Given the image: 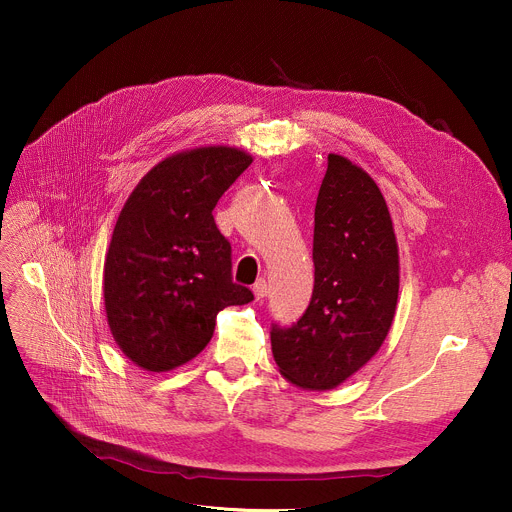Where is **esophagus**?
Segmentation results:
<instances>
[{
	"mask_svg": "<svg viewBox=\"0 0 512 512\" xmlns=\"http://www.w3.org/2000/svg\"><path fill=\"white\" fill-rule=\"evenodd\" d=\"M253 292H255V299H257V301H259V299H265L267 292H270V286H267V282L261 278V280H257V282L253 284Z\"/></svg>",
	"mask_w": 512,
	"mask_h": 512,
	"instance_id": "34e87169",
	"label": "esophagus"
}]
</instances>
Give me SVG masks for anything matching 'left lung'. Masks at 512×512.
<instances>
[{
	"instance_id": "left-lung-1",
	"label": "left lung",
	"mask_w": 512,
	"mask_h": 512,
	"mask_svg": "<svg viewBox=\"0 0 512 512\" xmlns=\"http://www.w3.org/2000/svg\"><path fill=\"white\" fill-rule=\"evenodd\" d=\"M313 263L309 307L292 326L272 324V353L294 386L330 390L380 351L398 299L388 205L367 172L334 153L315 203Z\"/></svg>"
}]
</instances>
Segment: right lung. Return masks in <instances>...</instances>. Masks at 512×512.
Segmentation results:
<instances>
[{
	"label": "right lung",
	"instance_id": "1",
	"mask_svg": "<svg viewBox=\"0 0 512 512\" xmlns=\"http://www.w3.org/2000/svg\"><path fill=\"white\" fill-rule=\"evenodd\" d=\"M251 155L203 147L157 164L128 197L103 267L107 324L122 353L147 371L197 357L226 307L253 292L232 280V247L213 207Z\"/></svg>",
	"mask_w": 512,
	"mask_h": 512
}]
</instances>
